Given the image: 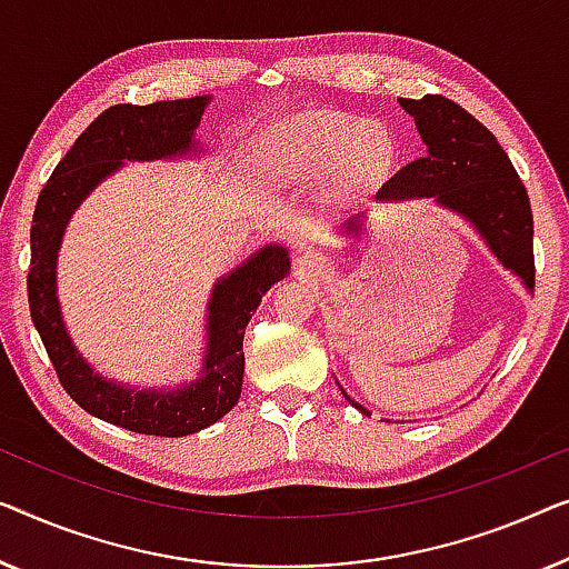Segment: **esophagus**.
I'll return each instance as SVG.
<instances>
[{
	"label": "esophagus",
	"instance_id": "obj_1",
	"mask_svg": "<svg viewBox=\"0 0 569 569\" xmlns=\"http://www.w3.org/2000/svg\"><path fill=\"white\" fill-rule=\"evenodd\" d=\"M299 266L307 268V270H325V268H330V262H327V258H325L322 252L307 250V252H301Z\"/></svg>",
	"mask_w": 569,
	"mask_h": 569
}]
</instances>
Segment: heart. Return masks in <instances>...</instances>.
<instances>
[{"label": "heart", "mask_w": 569, "mask_h": 569, "mask_svg": "<svg viewBox=\"0 0 569 569\" xmlns=\"http://www.w3.org/2000/svg\"><path fill=\"white\" fill-rule=\"evenodd\" d=\"M397 141L387 128L330 110H311L270 128L268 162L281 178L315 180L335 167L338 193H356L373 186L391 170Z\"/></svg>", "instance_id": "1"}]
</instances>
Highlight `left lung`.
Listing matches in <instances>:
<instances>
[{
  "label": "left lung",
  "mask_w": 569,
  "mask_h": 569,
  "mask_svg": "<svg viewBox=\"0 0 569 569\" xmlns=\"http://www.w3.org/2000/svg\"><path fill=\"white\" fill-rule=\"evenodd\" d=\"M412 116L426 157L402 167L376 193L379 203H402L430 198L438 208L461 216L498 262L521 278L533 291V216L521 178L498 139L456 102L426 94L420 100L399 98ZM366 216L350 219L346 234L361 237ZM342 395L358 412L371 415L363 405Z\"/></svg>",
  "instance_id": "left-lung-1"
}]
</instances>
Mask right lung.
Segmentation results:
<instances>
[{"mask_svg": "<svg viewBox=\"0 0 569 569\" xmlns=\"http://www.w3.org/2000/svg\"><path fill=\"white\" fill-rule=\"evenodd\" d=\"M211 94L188 100H159L151 106H113L84 128V133L56 164L41 190L30 227V317L61 387L94 418L143 436L180 438L221 420L239 402L244 379V330L270 286L291 270L283 244H266L242 266L221 276L206 307V348L201 371L178 387H131L108 379L79 353L61 315L56 266L63 231L87 196L126 162H157L201 154L203 110Z\"/></svg>", "mask_w": 569, "mask_h": 569, "instance_id": "right-lung-1", "label": "right lung"}]
</instances>
